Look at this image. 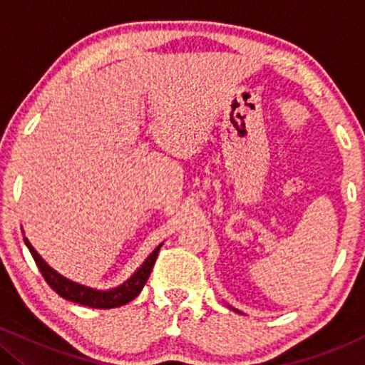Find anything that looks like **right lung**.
I'll return each mask as SVG.
<instances>
[{
    "label": "right lung",
    "instance_id": "obj_1",
    "mask_svg": "<svg viewBox=\"0 0 365 365\" xmlns=\"http://www.w3.org/2000/svg\"><path fill=\"white\" fill-rule=\"evenodd\" d=\"M24 240L25 244H27L29 250H31L37 267H39V271L43 273L44 279L48 282L49 287H51L58 295L63 297V299L70 300V302H75V304L87 305V307H92V309H115V307H120V305L132 302V300L142 292L144 284L148 283L150 271H153L154 262H156L158 259V252L163 245L161 244L154 249V252L145 259V262L135 271V274H133L132 278L127 279L123 284H120L118 288L101 292V290H92V288L82 287V284L73 283L70 282V279L63 278L61 274H58L56 271L51 269V267L43 261V257H41V255L32 249V245L29 244L27 238H24Z\"/></svg>",
    "mask_w": 365,
    "mask_h": 365
}]
</instances>
